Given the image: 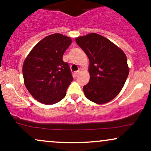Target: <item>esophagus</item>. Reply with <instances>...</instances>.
Returning a JSON list of instances; mask_svg holds the SVG:
<instances>
[{"mask_svg":"<svg viewBox=\"0 0 151 151\" xmlns=\"http://www.w3.org/2000/svg\"><path fill=\"white\" fill-rule=\"evenodd\" d=\"M79 70L76 71V72H74V73H73V77H77L78 74H79Z\"/></svg>","mask_w":151,"mask_h":151,"instance_id":"1","label":"esophagus"}]
</instances>
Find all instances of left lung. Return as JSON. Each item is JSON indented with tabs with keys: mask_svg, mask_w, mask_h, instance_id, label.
<instances>
[{
	"mask_svg": "<svg viewBox=\"0 0 151 151\" xmlns=\"http://www.w3.org/2000/svg\"><path fill=\"white\" fill-rule=\"evenodd\" d=\"M76 42L89 60L90 79L83 87L86 97L98 104L111 101L121 91L129 73L125 53L96 33L77 37Z\"/></svg>",
	"mask_w": 151,
	"mask_h": 151,
	"instance_id": "8db88e82",
	"label": "left lung"
}]
</instances>
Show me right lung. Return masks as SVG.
<instances>
[{"label":"right lung","mask_w":151,"mask_h":151,"mask_svg":"<svg viewBox=\"0 0 151 151\" xmlns=\"http://www.w3.org/2000/svg\"><path fill=\"white\" fill-rule=\"evenodd\" d=\"M72 43L70 37L55 33L43 38L32 48L24 61L25 85L37 101L56 104L66 96L73 80L70 66L62 60Z\"/></svg>","instance_id":"1"}]
</instances>
